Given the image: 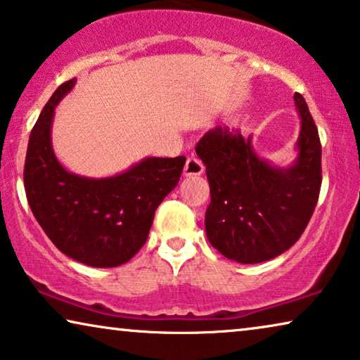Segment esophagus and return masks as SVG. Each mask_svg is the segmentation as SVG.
<instances>
[{
	"label": "esophagus",
	"mask_w": 360,
	"mask_h": 360,
	"mask_svg": "<svg viewBox=\"0 0 360 360\" xmlns=\"http://www.w3.org/2000/svg\"><path fill=\"white\" fill-rule=\"evenodd\" d=\"M202 172H205V165H202L200 159L190 158L188 160H186L185 169H184L185 176H196V175H201Z\"/></svg>",
	"instance_id": "esophagus-1"
}]
</instances>
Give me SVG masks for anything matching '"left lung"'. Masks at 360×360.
Here are the masks:
<instances>
[{
	"mask_svg": "<svg viewBox=\"0 0 360 360\" xmlns=\"http://www.w3.org/2000/svg\"><path fill=\"white\" fill-rule=\"evenodd\" d=\"M300 117L297 158L278 167L259 158L252 136L216 127L196 144L206 165L211 202L206 210L207 240L237 263L268 262L284 253L305 231L321 186V144L305 98L294 94Z\"/></svg>",
	"mask_w": 360,
	"mask_h": 360,
	"instance_id": "obj_1",
	"label": "left lung"
}]
</instances>
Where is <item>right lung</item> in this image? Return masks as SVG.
<instances>
[{
	"label": "right lung",
	"mask_w": 360,
	"mask_h": 360,
	"mask_svg": "<svg viewBox=\"0 0 360 360\" xmlns=\"http://www.w3.org/2000/svg\"><path fill=\"white\" fill-rule=\"evenodd\" d=\"M53 92L30 131L24 186L30 211L60 252L94 268L127 263L148 240L154 212L179 184L185 158H146L123 174L89 179L68 172L51 148L55 107L72 89Z\"/></svg>",
	"instance_id": "1"
}]
</instances>
